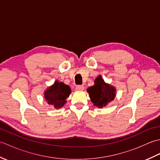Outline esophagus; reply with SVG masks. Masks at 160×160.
Segmentation results:
<instances>
[{
    "label": "esophagus",
    "instance_id": "obj_1",
    "mask_svg": "<svg viewBox=\"0 0 160 160\" xmlns=\"http://www.w3.org/2000/svg\"><path fill=\"white\" fill-rule=\"evenodd\" d=\"M76 91H83L84 89V87L83 85H78L76 87Z\"/></svg>",
    "mask_w": 160,
    "mask_h": 160
}]
</instances>
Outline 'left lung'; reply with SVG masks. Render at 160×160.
Returning <instances> with one entry per match:
<instances>
[{
  "instance_id": "left-lung-1",
  "label": "left lung",
  "mask_w": 160,
  "mask_h": 160,
  "mask_svg": "<svg viewBox=\"0 0 160 160\" xmlns=\"http://www.w3.org/2000/svg\"><path fill=\"white\" fill-rule=\"evenodd\" d=\"M91 100L95 106L102 108L113 100L115 96V89L113 87L104 82L101 76L95 80V84L87 89Z\"/></svg>"
}]
</instances>
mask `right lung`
Returning a JSON list of instances; mask_svg holds the SVG:
<instances>
[{
    "instance_id": "right-lung-1",
    "label": "right lung",
    "mask_w": 160,
    "mask_h": 160,
    "mask_svg": "<svg viewBox=\"0 0 160 160\" xmlns=\"http://www.w3.org/2000/svg\"><path fill=\"white\" fill-rule=\"evenodd\" d=\"M71 93V88L63 82L56 81L45 92V98L49 105L60 108L66 103L67 98Z\"/></svg>"
}]
</instances>
